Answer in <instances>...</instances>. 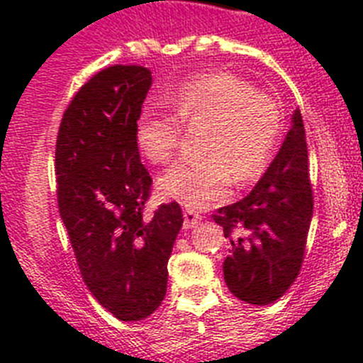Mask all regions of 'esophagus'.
I'll list each match as a JSON object with an SVG mask.
<instances>
[{
    "label": "esophagus",
    "mask_w": 363,
    "mask_h": 363,
    "mask_svg": "<svg viewBox=\"0 0 363 363\" xmlns=\"http://www.w3.org/2000/svg\"><path fill=\"white\" fill-rule=\"evenodd\" d=\"M201 216L196 213V211L185 209L184 211V227L185 229H192V227H196L200 223Z\"/></svg>",
    "instance_id": "1"
}]
</instances>
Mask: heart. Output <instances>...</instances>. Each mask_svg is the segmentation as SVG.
<instances>
[{
	"instance_id": "1",
	"label": "heart",
	"mask_w": 363,
	"mask_h": 363,
	"mask_svg": "<svg viewBox=\"0 0 363 363\" xmlns=\"http://www.w3.org/2000/svg\"><path fill=\"white\" fill-rule=\"evenodd\" d=\"M171 112L147 107L134 125V138L145 158L167 163L182 147L184 123L200 127L205 154L179 160L160 178L165 196L189 209H201L223 196L230 184H249L271 162L281 130L277 99L256 92L234 74L200 76L169 96Z\"/></svg>"
}]
</instances>
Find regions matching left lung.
Instances as JSON below:
<instances>
[{
    "mask_svg": "<svg viewBox=\"0 0 363 363\" xmlns=\"http://www.w3.org/2000/svg\"><path fill=\"white\" fill-rule=\"evenodd\" d=\"M313 203L306 129L296 111L284 145L251 194L213 214L230 242L223 277L234 296L252 306L284 296L303 264Z\"/></svg>",
    "mask_w": 363,
    "mask_h": 363,
    "instance_id": "left-lung-1",
    "label": "left lung"
}]
</instances>
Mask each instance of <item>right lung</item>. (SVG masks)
I'll use <instances>...</instances> for the list:
<instances>
[{"label":"right lung","instance_id":"obj_1","mask_svg":"<svg viewBox=\"0 0 363 363\" xmlns=\"http://www.w3.org/2000/svg\"><path fill=\"white\" fill-rule=\"evenodd\" d=\"M152 76L142 65L94 74L63 112L56 140L57 207L83 281L123 322L158 309L184 214L176 201L147 213L149 171L134 125Z\"/></svg>","mask_w":363,"mask_h":363}]
</instances>
